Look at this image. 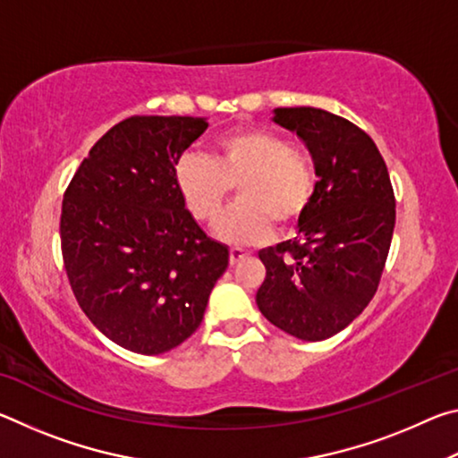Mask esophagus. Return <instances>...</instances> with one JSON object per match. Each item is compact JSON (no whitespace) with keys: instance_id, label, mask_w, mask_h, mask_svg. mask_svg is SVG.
I'll use <instances>...</instances> for the list:
<instances>
[{"instance_id":"esophagus-1","label":"esophagus","mask_w":458,"mask_h":458,"mask_svg":"<svg viewBox=\"0 0 458 458\" xmlns=\"http://www.w3.org/2000/svg\"><path fill=\"white\" fill-rule=\"evenodd\" d=\"M248 257V252L242 250V248H230V265L234 267L238 262H242Z\"/></svg>"}]
</instances>
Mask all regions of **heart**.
I'll list each match as a JSON object with an SVG mask.
<instances>
[{"mask_svg": "<svg viewBox=\"0 0 458 458\" xmlns=\"http://www.w3.org/2000/svg\"><path fill=\"white\" fill-rule=\"evenodd\" d=\"M175 185L198 222H212L230 190L238 201L214 224V236L232 246H252L276 228H293L311 206L317 172L305 153L265 129H240L222 135L212 159L188 153L175 165Z\"/></svg>", "mask_w": 458, "mask_h": 458, "instance_id": "heart-1", "label": "heart"}]
</instances>
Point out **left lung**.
<instances>
[{"instance_id": "obj_1", "label": "left lung", "mask_w": 458, "mask_h": 458, "mask_svg": "<svg viewBox=\"0 0 458 458\" xmlns=\"http://www.w3.org/2000/svg\"><path fill=\"white\" fill-rule=\"evenodd\" d=\"M273 121L303 139L317 188L297 238L259 252L267 276L257 305L289 335L323 341L345 329L376 294L396 199L384 157L353 123L313 106L275 108Z\"/></svg>"}]
</instances>
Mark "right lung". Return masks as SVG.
I'll return each mask as SVG.
<instances>
[{"label":"right lung","mask_w":458,"mask_h":458,"mask_svg":"<svg viewBox=\"0 0 458 458\" xmlns=\"http://www.w3.org/2000/svg\"><path fill=\"white\" fill-rule=\"evenodd\" d=\"M204 117H131L108 129L62 199V259L90 323L114 344L159 355L199 327L228 267L175 185Z\"/></svg>","instance_id":"obj_1"}]
</instances>
